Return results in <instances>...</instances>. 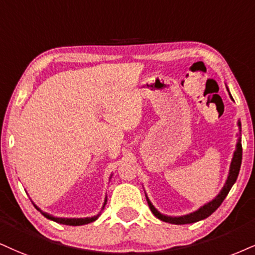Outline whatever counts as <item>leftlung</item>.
Segmentation results:
<instances>
[{"mask_svg":"<svg viewBox=\"0 0 255 255\" xmlns=\"http://www.w3.org/2000/svg\"><path fill=\"white\" fill-rule=\"evenodd\" d=\"M227 91L229 92L228 89H227ZM229 97H231L232 100H234L231 93H229ZM238 125H239V128H241L240 122H238ZM240 134L241 133L238 134L239 139H238V143H237V149H235V151L233 153V158H232V163H231V168H229V175L227 177V181H226L224 188H222L221 191H220L219 195L215 197L214 200L210 201V202H208L207 204H204V206L201 207L200 209H197L196 212H194V213H190V214H187V215H183V216H168V215L161 214V213H159L158 210H157L155 207L152 206V203L150 202V200L147 199V196L145 195L147 204H149V207H150V209H151L152 214L155 215L156 218L162 220V221L168 222V224H174V225L194 224V222L201 221V220L208 218L209 215H212L213 213H214L215 210L218 209L220 206H221V203L224 202V200L226 199V196L228 195L229 190H231V188L233 187L235 181H237L239 171H240L241 161H243V145H241Z\"/></svg>","mask_w":255,"mask_h":255,"instance_id":"left-lung-1","label":"left lung"}]
</instances>
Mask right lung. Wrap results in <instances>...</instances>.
I'll return each mask as SVG.
<instances>
[{"instance_id": "add662e5", "label": "right lung", "mask_w": 255, "mask_h": 255, "mask_svg": "<svg viewBox=\"0 0 255 255\" xmlns=\"http://www.w3.org/2000/svg\"><path fill=\"white\" fill-rule=\"evenodd\" d=\"M111 176H112V175H111ZM106 202H108V197H105V202H104V204H103V208H102V209H104V207H105ZM34 206H35V204H34ZM35 208H36L37 210H39V212H40L41 214H42L43 216H45V218L49 219V220H52V221H55V222H58V224H61V225H67V226H83V225L91 224V222L96 221V220L98 219V216H99V214H98V215H97V216H92V218H84V219H67V218H55V216H52V215L47 214V213H43L42 210H41L40 208H37L36 206H35Z\"/></svg>"}]
</instances>
